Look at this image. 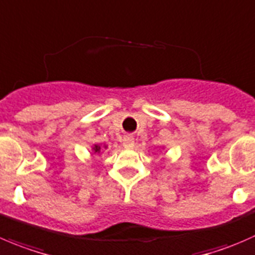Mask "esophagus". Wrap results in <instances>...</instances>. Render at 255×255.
I'll list each match as a JSON object with an SVG mask.
<instances>
[{"mask_svg": "<svg viewBox=\"0 0 255 255\" xmlns=\"http://www.w3.org/2000/svg\"><path fill=\"white\" fill-rule=\"evenodd\" d=\"M123 143H124L125 147H128V148L132 147V146H133V141L131 140V138H128V137L124 138V142H123Z\"/></svg>", "mask_w": 255, "mask_h": 255, "instance_id": "obj_1", "label": "esophagus"}]
</instances>
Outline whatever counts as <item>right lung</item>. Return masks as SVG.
Masks as SVG:
<instances>
[{
  "instance_id": "obj_1",
  "label": "right lung",
  "mask_w": 255,
  "mask_h": 255,
  "mask_svg": "<svg viewBox=\"0 0 255 255\" xmlns=\"http://www.w3.org/2000/svg\"><path fill=\"white\" fill-rule=\"evenodd\" d=\"M99 146H95V147H94V150H95V152H97V151H99Z\"/></svg>"
}]
</instances>
